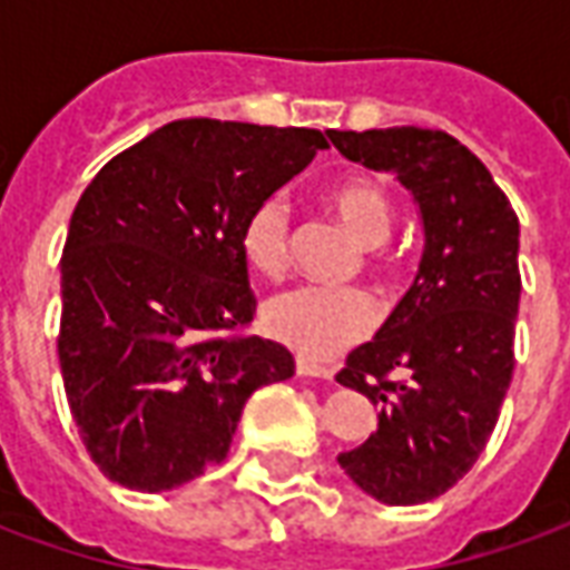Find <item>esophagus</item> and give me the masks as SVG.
Listing matches in <instances>:
<instances>
[{"mask_svg":"<svg viewBox=\"0 0 570 570\" xmlns=\"http://www.w3.org/2000/svg\"><path fill=\"white\" fill-rule=\"evenodd\" d=\"M296 372L305 379H326V382L335 375L333 366H323V363H314L308 357H296Z\"/></svg>","mask_w":570,"mask_h":570,"instance_id":"obj_1","label":"esophagus"}]
</instances>
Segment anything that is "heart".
<instances>
[{
    "instance_id": "heart-1",
    "label": "heart",
    "mask_w": 570,
    "mask_h": 570,
    "mask_svg": "<svg viewBox=\"0 0 570 570\" xmlns=\"http://www.w3.org/2000/svg\"><path fill=\"white\" fill-rule=\"evenodd\" d=\"M326 204L363 247H379L394 228V204L379 179L345 176L326 188ZM240 253L253 272L281 274L289 259V210L281 195L256 200L240 223ZM265 333L308 360L335 357L379 326V302L360 289L289 286L262 308Z\"/></svg>"
}]
</instances>
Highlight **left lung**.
<instances>
[{"label":"left lung","mask_w":570,"mask_h":570,"mask_svg":"<svg viewBox=\"0 0 570 570\" xmlns=\"http://www.w3.org/2000/svg\"><path fill=\"white\" fill-rule=\"evenodd\" d=\"M330 140L396 174L424 223L415 284L335 375L382 406L379 430L338 464L375 501H433L476 464L513 379L519 219L489 167L445 130H330Z\"/></svg>","instance_id":"obj_1"}]
</instances>
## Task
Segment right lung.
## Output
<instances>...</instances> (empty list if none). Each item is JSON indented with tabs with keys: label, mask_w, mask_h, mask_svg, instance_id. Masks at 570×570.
<instances>
[{
	"label": "right lung",
	"mask_w": 570,
	"mask_h": 570,
	"mask_svg": "<svg viewBox=\"0 0 570 570\" xmlns=\"http://www.w3.org/2000/svg\"><path fill=\"white\" fill-rule=\"evenodd\" d=\"M326 134L170 121L81 191L60 256L57 354L69 412L106 476L167 491L219 464L256 387L296 372L256 314L237 235Z\"/></svg>",
	"instance_id": "obj_1"
}]
</instances>
